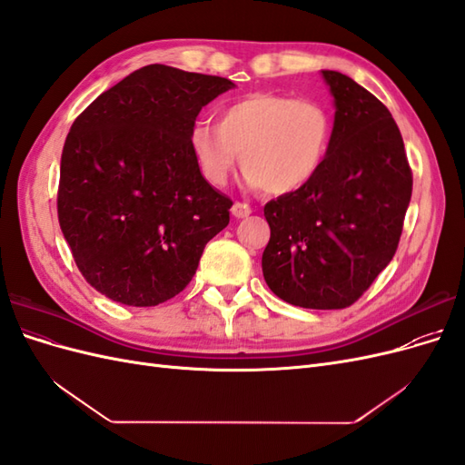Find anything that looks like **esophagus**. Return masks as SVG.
<instances>
[{"label":"esophagus","instance_id":"obj_1","mask_svg":"<svg viewBox=\"0 0 465 465\" xmlns=\"http://www.w3.org/2000/svg\"><path fill=\"white\" fill-rule=\"evenodd\" d=\"M231 213L236 217V219H244L252 213V209L248 203H242V202H234L232 207H231Z\"/></svg>","mask_w":465,"mask_h":465}]
</instances>
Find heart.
<instances>
[{
    "label": "heart",
    "mask_w": 465,
    "mask_h": 465,
    "mask_svg": "<svg viewBox=\"0 0 465 465\" xmlns=\"http://www.w3.org/2000/svg\"><path fill=\"white\" fill-rule=\"evenodd\" d=\"M330 112L316 101L252 93L217 112V125L195 122L188 145L211 186L229 182L242 161L252 188L283 195L304 188L326 161Z\"/></svg>",
    "instance_id": "1"
}]
</instances>
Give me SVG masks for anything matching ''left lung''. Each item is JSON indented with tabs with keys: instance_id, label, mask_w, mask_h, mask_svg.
I'll return each instance as SVG.
<instances>
[{
	"instance_id": "obj_1",
	"label": "left lung",
	"mask_w": 465,
	"mask_h": 465,
	"mask_svg": "<svg viewBox=\"0 0 465 465\" xmlns=\"http://www.w3.org/2000/svg\"><path fill=\"white\" fill-rule=\"evenodd\" d=\"M333 130L320 173L263 207L272 236L262 256L267 287L289 304H353L391 262L413 178L390 110L351 77L322 69Z\"/></svg>"
}]
</instances>
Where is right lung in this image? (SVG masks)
<instances>
[{
  "mask_svg": "<svg viewBox=\"0 0 465 465\" xmlns=\"http://www.w3.org/2000/svg\"><path fill=\"white\" fill-rule=\"evenodd\" d=\"M232 81L151 64L96 96L60 164L58 219L87 283L128 306H157L190 283L232 202L188 145L200 110Z\"/></svg>",
  "mask_w": 465,
  "mask_h": 465,
  "instance_id": "1",
  "label": "right lung"
}]
</instances>
